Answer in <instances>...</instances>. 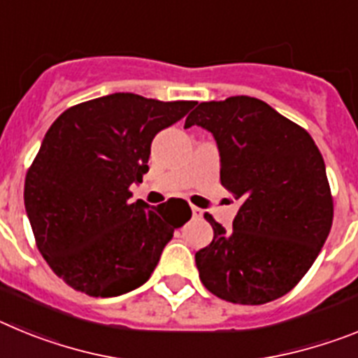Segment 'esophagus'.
<instances>
[{
	"label": "esophagus",
	"mask_w": 358,
	"mask_h": 358,
	"mask_svg": "<svg viewBox=\"0 0 358 358\" xmlns=\"http://www.w3.org/2000/svg\"><path fill=\"white\" fill-rule=\"evenodd\" d=\"M192 215H194V218H201L202 217V210H201V208L192 206Z\"/></svg>",
	"instance_id": "1"
}]
</instances>
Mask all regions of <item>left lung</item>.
Here are the masks:
<instances>
[{
	"label": "left lung",
	"instance_id": "8db88e82",
	"mask_svg": "<svg viewBox=\"0 0 358 358\" xmlns=\"http://www.w3.org/2000/svg\"><path fill=\"white\" fill-rule=\"evenodd\" d=\"M217 141L220 182L242 206L227 231L211 215L213 240L195 252L202 285L220 299L264 305L285 296L328 238L334 201L308 132L251 96L201 102L185 127Z\"/></svg>",
	"mask_w": 358,
	"mask_h": 358
}]
</instances>
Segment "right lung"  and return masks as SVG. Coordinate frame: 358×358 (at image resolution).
Instances as JSON below:
<instances>
[{
	"label": "right lung",
	"instance_id": "right-lung-1",
	"mask_svg": "<svg viewBox=\"0 0 358 358\" xmlns=\"http://www.w3.org/2000/svg\"><path fill=\"white\" fill-rule=\"evenodd\" d=\"M197 102L113 93L78 103L53 122L24 181V208L37 248L75 290L115 297L148 281L188 202H131L148 172L156 134Z\"/></svg>",
	"mask_w": 358,
	"mask_h": 358
}]
</instances>
